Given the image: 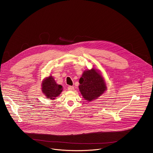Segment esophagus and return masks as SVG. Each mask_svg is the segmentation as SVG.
I'll list each match as a JSON object with an SVG mask.
<instances>
[{"mask_svg":"<svg viewBox=\"0 0 153 153\" xmlns=\"http://www.w3.org/2000/svg\"><path fill=\"white\" fill-rule=\"evenodd\" d=\"M68 89L69 90V91H74V88L72 86H69L68 87Z\"/></svg>","mask_w":153,"mask_h":153,"instance_id":"34e87169","label":"esophagus"}]
</instances>
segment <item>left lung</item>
Masks as SVG:
<instances>
[{"instance_id":"obj_1","label":"left lung","mask_w":153,"mask_h":153,"mask_svg":"<svg viewBox=\"0 0 153 153\" xmlns=\"http://www.w3.org/2000/svg\"><path fill=\"white\" fill-rule=\"evenodd\" d=\"M79 83L80 93L83 98L88 102L97 99L107 89L102 73L94 68L84 71Z\"/></svg>"}]
</instances>
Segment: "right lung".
<instances>
[{
	"label": "right lung",
	"mask_w": 153,
	"mask_h": 153,
	"mask_svg": "<svg viewBox=\"0 0 153 153\" xmlns=\"http://www.w3.org/2000/svg\"><path fill=\"white\" fill-rule=\"evenodd\" d=\"M41 89L46 99L54 100L59 96L63 91L62 86L58 84L54 77L51 75L42 80L41 83Z\"/></svg>",
	"instance_id": "1"
}]
</instances>
